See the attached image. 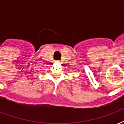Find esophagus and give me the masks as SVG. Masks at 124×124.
<instances>
[{"label":"esophagus","instance_id":"obj_1","mask_svg":"<svg viewBox=\"0 0 124 124\" xmlns=\"http://www.w3.org/2000/svg\"><path fill=\"white\" fill-rule=\"evenodd\" d=\"M56 62H59V61H56Z\"/></svg>","mask_w":124,"mask_h":124}]
</instances>
